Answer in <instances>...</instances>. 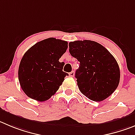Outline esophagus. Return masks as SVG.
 Listing matches in <instances>:
<instances>
[{"instance_id":"esophagus-1","label":"esophagus","mask_w":135,"mask_h":135,"mask_svg":"<svg viewBox=\"0 0 135 135\" xmlns=\"http://www.w3.org/2000/svg\"><path fill=\"white\" fill-rule=\"evenodd\" d=\"M74 75H75V72L74 71H72L70 73H69V76H71V77L74 76Z\"/></svg>"}]
</instances>
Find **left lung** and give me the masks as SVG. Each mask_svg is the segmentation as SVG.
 Returning <instances> with one entry per match:
<instances>
[{
    "instance_id": "8db88e82",
    "label": "left lung",
    "mask_w": 135,
    "mask_h": 135,
    "mask_svg": "<svg viewBox=\"0 0 135 135\" xmlns=\"http://www.w3.org/2000/svg\"><path fill=\"white\" fill-rule=\"evenodd\" d=\"M69 52L80 62L75 77L85 96L100 102L113 94L120 81V69L107 49L95 41L85 40L70 42Z\"/></svg>"
}]
</instances>
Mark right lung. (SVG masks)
I'll list each match as a JSON object with an SVG mask.
<instances>
[{
	"label": "right lung",
	"instance_id": "1",
	"mask_svg": "<svg viewBox=\"0 0 135 135\" xmlns=\"http://www.w3.org/2000/svg\"><path fill=\"white\" fill-rule=\"evenodd\" d=\"M68 42L49 38L37 42L25 53L18 68V80L28 97L45 101L59 90L68 76L62 71L63 62L59 59L66 52Z\"/></svg>",
	"mask_w": 135,
	"mask_h": 135
}]
</instances>
